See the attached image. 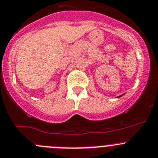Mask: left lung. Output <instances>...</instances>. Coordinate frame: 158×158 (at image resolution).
<instances>
[{
  "label": "left lung",
  "mask_w": 158,
  "mask_h": 158,
  "mask_svg": "<svg viewBox=\"0 0 158 158\" xmlns=\"http://www.w3.org/2000/svg\"><path fill=\"white\" fill-rule=\"evenodd\" d=\"M122 96H123V95H122Z\"/></svg>",
  "instance_id": "left-lung-1"
}]
</instances>
